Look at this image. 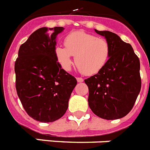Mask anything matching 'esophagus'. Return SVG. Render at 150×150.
<instances>
[{
  "instance_id": "1",
  "label": "esophagus",
  "mask_w": 150,
  "mask_h": 150,
  "mask_svg": "<svg viewBox=\"0 0 150 150\" xmlns=\"http://www.w3.org/2000/svg\"><path fill=\"white\" fill-rule=\"evenodd\" d=\"M76 79L78 82H83V81H84V79H83L82 78H77Z\"/></svg>"
}]
</instances>
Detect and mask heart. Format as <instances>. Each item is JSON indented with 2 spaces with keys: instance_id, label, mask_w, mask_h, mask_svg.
<instances>
[{
  "instance_id": "b5f03b06",
  "label": "heart",
  "mask_w": 150,
  "mask_h": 150,
  "mask_svg": "<svg viewBox=\"0 0 150 150\" xmlns=\"http://www.w3.org/2000/svg\"><path fill=\"white\" fill-rule=\"evenodd\" d=\"M66 47L57 46L55 55L57 62L66 71H69L75 57V64L86 75L99 73L107 64L111 47L106 39L100 38L84 31L70 32L64 38Z\"/></svg>"
}]
</instances>
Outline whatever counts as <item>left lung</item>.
<instances>
[{"instance_id":"obj_1","label":"left lung","mask_w":150,"mask_h":150,"mask_svg":"<svg viewBox=\"0 0 150 150\" xmlns=\"http://www.w3.org/2000/svg\"><path fill=\"white\" fill-rule=\"evenodd\" d=\"M95 32L111 47L107 64L84 80L89 89L88 105L96 115L106 120L123 118L134 105L141 88L140 59L130 44L109 31Z\"/></svg>"}]
</instances>
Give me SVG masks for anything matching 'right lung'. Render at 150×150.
Returning <instances> with one entry per match:
<instances>
[{"mask_svg":"<svg viewBox=\"0 0 150 150\" xmlns=\"http://www.w3.org/2000/svg\"><path fill=\"white\" fill-rule=\"evenodd\" d=\"M63 27L38 28L19 47L15 62L16 89L30 117L53 122L66 113L75 78L61 68L55 55L56 38Z\"/></svg>","mask_w":150,"mask_h":150,"instance_id":"obj_1","label":"right lung"}]
</instances>
